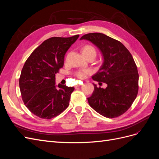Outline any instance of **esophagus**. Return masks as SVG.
Instances as JSON below:
<instances>
[{
    "instance_id": "1",
    "label": "esophagus",
    "mask_w": 159,
    "mask_h": 159,
    "mask_svg": "<svg viewBox=\"0 0 159 159\" xmlns=\"http://www.w3.org/2000/svg\"><path fill=\"white\" fill-rule=\"evenodd\" d=\"M80 86H81V85H80V84H78V85H75V88H78V87H80Z\"/></svg>"
}]
</instances>
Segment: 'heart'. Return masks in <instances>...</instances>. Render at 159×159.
Instances as JSON below:
<instances>
[{"mask_svg":"<svg viewBox=\"0 0 159 159\" xmlns=\"http://www.w3.org/2000/svg\"><path fill=\"white\" fill-rule=\"evenodd\" d=\"M82 54L85 56L94 55L96 56V50L93 46L91 45H86L83 48ZM89 73H90L89 70H81L77 72L76 76L80 79H82V78H84Z\"/></svg>","mask_w":159,"mask_h":159,"instance_id":"obj_1","label":"heart"}]
</instances>
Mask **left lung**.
Returning <instances> with one entry per match:
<instances>
[{"label":"left lung","instance_id":"left-lung-1","mask_svg":"<svg viewBox=\"0 0 159 159\" xmlns=\"http://www.w3.org/2000/svg\"><path fill=\"white\" fill-rule=\"evenodd\" d=\"M80 40L92 42L102 52L103 64L92 79L107 85L104 89L93 84L88 103L103 116L117 117L130 108L138 93L139 74L133 57L121 42L104 34L89 33Z\"/></svg>","mask_w":159,"mask_h":159}]
</instances>
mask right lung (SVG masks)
<instances>
[{
    "instance_id": "add662e5",
    "label": "right lung",
    "mask_w": 159,
    "mask_h": 159,
    "mask_svg": "<svg viewBox=\"0 0 159 159\" xmlns=\"http://www.w3.org/2000/svg\"><path fill=\"white\" fill-rule=\"evenodd\" d=\"M79 36L46 40L24 65L19 79L21 95L26 107L37 117L50 119L68 107L74 88L58 84L57 89L55 77L64 66L66 52Z\"/></svg>"
}]
</instances>
